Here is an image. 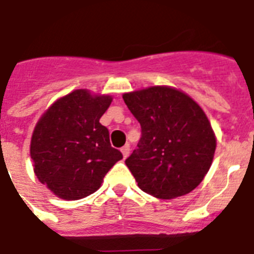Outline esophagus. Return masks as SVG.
I'll return each mask as SVG.
<instances>
[{"mask_svg": "<svg viewBox=\"0 0 254 254\" xmlns=\"http://www.w3.org/2000/svg\"><path fill=\"white\" fill-rule=\"evenodd\" d=\"M121 152H123V156L124 158H127L129 154H130V146L129 145H125L123 148H121Z\"/></svg>", "mask_w": 254, "mask_h": 254, "instance_id": "1", "label": "esophagus"}]
</instances>
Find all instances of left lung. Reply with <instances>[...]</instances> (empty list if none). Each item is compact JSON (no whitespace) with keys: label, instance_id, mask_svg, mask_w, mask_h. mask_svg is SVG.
<instances>
[{"label":"left lung","instance_id":"8db88e82","mask_svg":"<svg viewBox=\"0 0 254 254\" xmlns=\"http://www.w3.org/2000/svg\"><path fill=\"white\" fill-rule=\"evenodd\" d=\"M123 99L141 124V139L125 160L138 187L163 199L190 193L210 170L216 147L205 112L190 96L167 86Z\"/></svg>","mask_w":254,"mask_h":254}]
</instances>
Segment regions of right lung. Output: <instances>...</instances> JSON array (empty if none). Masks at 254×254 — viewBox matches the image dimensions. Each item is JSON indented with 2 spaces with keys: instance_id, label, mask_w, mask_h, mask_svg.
Returning <instances> with one entry per match:
<instances>
[{
  "instance_id": "obj_1",
  "label": "right lung",
  "mask_w": 254,
  "mask_h": 254,
  "mask_svg": "<svg viewBox=\"0 0 254 254\" xmlns=\"http://www.w3.org/2000/svg\"><path fill=\"white\" fill-rule=\"evenodd\" d=\"M111 102L109 95L75 90L53 103L36 124L30 147L35 175L60 198L92 194L123 159L99 123Z\"/></svg>"
}]
</instances>
